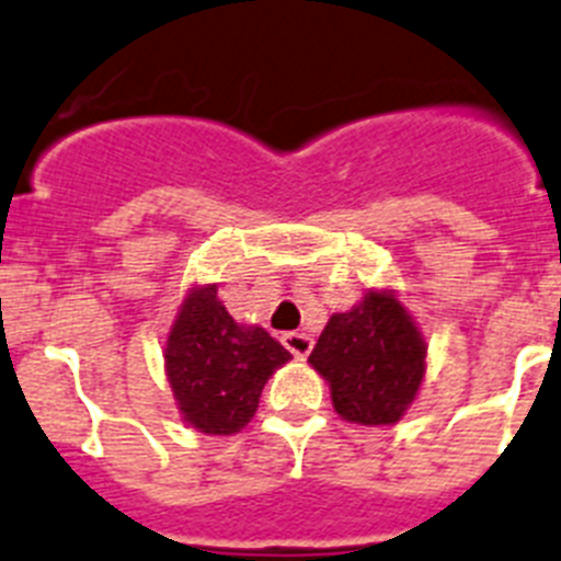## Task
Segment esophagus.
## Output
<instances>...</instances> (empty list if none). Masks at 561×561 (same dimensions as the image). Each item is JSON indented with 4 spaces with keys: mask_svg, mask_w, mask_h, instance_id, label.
Returning <instances> with one entry per match:
<instances>
[{
    "mask_svg": "<svg viewBox=\"0 0 561 561\" xmlns=\"http://www.w3.org/2000/svg\"><path fill=\"white\" fill-rule=\"evenodd\" d=\"M282 345L288 347L296 359H305V356L310 353V347H313V339H310L308 333H296L294 331V333H285V336H282Z\"/></svg>",
    "mask_w": 561,
    "mask_h": 561,
    "instance_id": "obj_1",
    "label": "esophagus"
}]
</instances>
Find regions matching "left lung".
Here are the masks:
<instances>
[{"instance_id": "left-lung-1", "label": "left lung", "mask_w": 561, "mask_h": 561, "mask_svg": "<svg viewBox=\"0 0 561 561\" xmlns=\"http://www.w3.org/2000/svg\"><path fill=\"white\" fill-rule=\"evenodd\" d=\"M427 345L393 294L368 290L347 313H333L308 362L331 385L347 422L393 425L416 399Z\"/></svg>"}]
</instances>
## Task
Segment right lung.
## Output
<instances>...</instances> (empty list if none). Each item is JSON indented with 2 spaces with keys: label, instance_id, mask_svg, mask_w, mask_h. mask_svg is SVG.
<instances>
[{
  "label": "right lung",
  "instance_id": "right-lung-1",
  "mask_svg": "<svg viewBox=\"0 0 561 561\" xmlns=\"http://www.w3.org/2000/svg\"><path fill=\"white\" fill-rule=\"evenodd\" d=\"M290 353L265 331L244 328L216 296V285L193 288L164 345V370L187 425L210 436L242 431L259 408L267 376Z\"/></svg>",
  "mask_w": 561,
  "mask_h": 561
}]
</instances>
